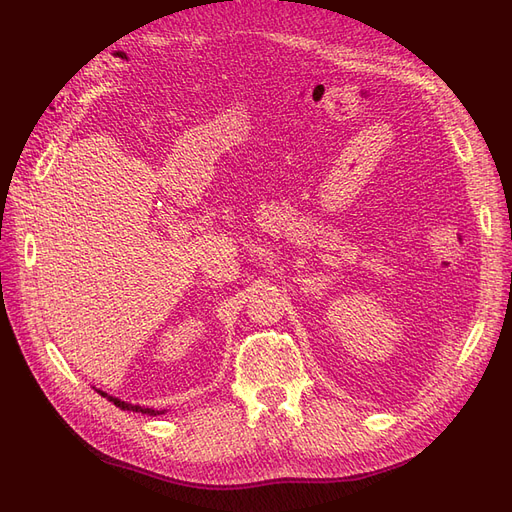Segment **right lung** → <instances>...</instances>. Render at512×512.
Here are the masks:
<instances>
[{
    "instance_id": "add662e5",
    "label": "right lung",
    "mask_w": 512,
    "mask_h": 512,
    "mask_svg": "<svg viewBox=\"0 0 512 512\" xmlns=\"http://www.w3.org/2000/svg\"><path fill=\"white\" fill-rule=\"evenodd\" d=\"M102 397H106L108 401H113V404L117 406V408H121V410H128V412H141V414H149V416H156V414H160L158 410H153V408H141V406H132V404H128V401H121V399H117V397H111V395H106V393H102V391H98Z\"/></svg>"
}]
</instances>
